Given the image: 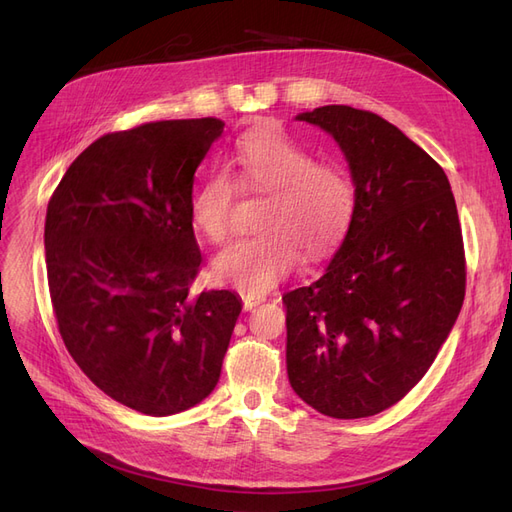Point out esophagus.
<instances>
[{"label":"esophagus","instance_id":"obj_1","mask_svg":"<svg viewBox=\"0 0 512 512\" xmlns=\"http://www.w3.org/2000/svg\"><path fill=\"white\" fill-rule=\"evenodd\" d=\"M241 299H243V309H252L265 301V297H260V294H241Z\"/></svg>","mask_w":512,"mask_h":512}]
</instances>
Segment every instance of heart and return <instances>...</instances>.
Masks as SVG:
<instances>
[{
	"label": "heart",
	"mask_w": 512,
	"mask_h": 512,
	"mask_svg": "<svg viewBox=\"0 0 512 512\" xmlns=\"http://www.w3.org/2000/svg\"><path fill=\"white\" fill-rule=\"evenodd\" d=\"M230 175L213 173L198 185L190 215L198 232L220 243L228 237L237 188L269 194L258 237L232 241L213 260V275L243 292L262 294L309 258L342 241L354 213V185L344 168L316 162L314 153L271 128L247 132L230 158Z\"/></svg>",
	"instance_id": "1"
}]
</instances>
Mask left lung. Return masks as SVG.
Returning a JSON list of instances; mask_svg holds the SVG:
<instances>
[{
  "instance_id": "1",
  "label": "left lung",
  "mask_w": 512,
  "mask_h": 512,
  "mask_svg": "<svg viewBox=\"0 0 512 512\" xmlns=\"http://www.w3.org/2000/svg\"><path fill=\"white\" fill-rule=\"evenodd\" d=\"M297 119L335 138L356 200L324 273L282 297L288 380L324 416H374L427 374L466 297L455 196L442 166L376 113L329 104Z\"/></svg>"
}]
</instances>
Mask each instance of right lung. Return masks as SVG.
<instances>
[{"label": "right lung", "mask_w": 512, "mask_h": 512, "mask_svg": "<svg viewBox=\"0 0 512 512\" xmlns=\"http://www.w3.org/2000/svg\"><path fill=\"white\" fill-rule=\"evenodd\" d=\"M224 132L215 117L153 121L91 143L46 207L44 250L61 339L119 404L168 416L220 380L241 301L192 294L200 262L194 173Z\"/></svg>", "instance_id": "obj_1"}]
</instances>
